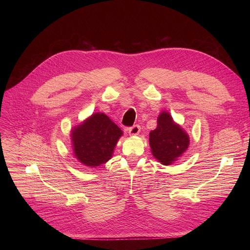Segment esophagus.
I'll list each match as a JSON object with an SVG mask.
<instances>
[{
    "label": "esophagus",
    "instance_id": "1",
    "mask_svg": "<svg viewBox=\"0 0 250 250\" xmlns=\"http://www.w3.org/2000/svg\"><path fill=\"white\" fill-rule=\"evenodd\" d=\"M140 131V126L138 125H134L128 128V132L130 135H136Z\"/></svg>",
    "mask_w": 250,
    "mask_h": 250
}]
</instances>
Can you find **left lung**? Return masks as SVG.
Masks as SVG:
<instances>
[{"instance_id":"left-lung-1","label":"left lung","mask_w":250,"mask_h":250,"mask_svg":"<svg viewBox=\"0 0 250 250\" xmlns=\"http://www.w3.org/2000/svg\"><path fill=\"white\" fill-rule=\"evenodd\" d=\"M189 141L188 134L166 112L159 115L156 128L149 133L151 152L164 165H169L180 157L188 148Z\"/></svg>"}]
</instances>
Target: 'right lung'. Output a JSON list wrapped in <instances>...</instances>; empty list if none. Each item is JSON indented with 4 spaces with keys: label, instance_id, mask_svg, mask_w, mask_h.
Segmentation results:
<instances>
[{
    "label": "right lung",
    "instance_id": "obj_1",
    "mask_svg": "<svg viewBox=\"0 0 250 250\" xmlns=\"http://www.w3.org/2000/svg\"><path fill=\"white\" fill-rule=\"evenodd\" d=\"M122 129L104 114H94L72 130L74 153L86 166L96 167L112 158Z\"/></svg>",
    "mask_w": 250,
    "mask_h": 250
}]
</instances>
